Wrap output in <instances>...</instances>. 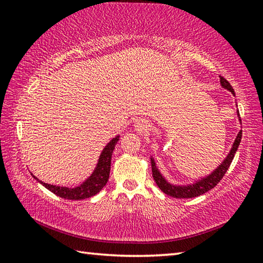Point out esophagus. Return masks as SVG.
<instances>
[{
    "mask_svg": "<svg viewBox=\"0 0 263 263\" xmlns=\"http://www.w3.org/2000/svg\"><path fill=\"white\" fill-rule=\"evenodd\" d=\"M136 128L138 131L144 132L147 130V123H146L144 119H138V121L136 122Z\"/></svg>",
    "mask_w": 263,
    "mask_h": 263,
    "instance_id": "obj_1",
    "label": "esophagus"
}]
</instances>
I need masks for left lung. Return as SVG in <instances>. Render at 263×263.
Segmentation results:
<instances>
[{
  "instance_id": "left-lung-1",
  "label": "left lung",
  "mask_w": 263,
  "mask_h": 263,
  "mask_svg": "<svg viewBox=\"0 0 263 263\" xmlns=\"http://www.w3.org/2000/svg\"><path fill=\"white\" fill-rule=\"evenodd\" d=\"M220 79V84L222 88L228 89L232 94L234 95V90L232 86H231L230 82L228 80L224 79L222 77H219ZM237 114H239V111ZM239 116V115H238ZM239 121L241 122V119L239 117ZM241 136H242V131L240 130L238 133L237 138L232 145V148H231L230 153L228 154V157L224 159L219 166H218L215 171H213L211 174H209L208 176L203 177V179L196 181L195 183L191 184H186V185H175L173 183H169V182L164 179V176L160 173V171L157 167V163H155L154 159L151 157V164H152V174H153V179L155 181V183L160 188V190L163 191L164 194L168 196H172V197L175 198H193V197H197V196H201L203 194H205L206 191L211 190L212 188L219 183L220 180L222 179V176L225 175V173L228 172V169L230 167L231 162L234 158V154L237 152V149L240 145V141H241Z\"/></svg>"
}]
</instances>
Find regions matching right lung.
Listing matches in <instances>:
<instances>
[{"label": "right lung", "mask_w": 263, "mask_h": 263, "mask_svg": "<svg viewBox=\"0 0 263 263\" xmlns=\"http://www.w3.org/2000/svg\"><path fill=\"white\" fill-rule=\"evenodd\" d=\"M119 140V136H116L112 138L108 145L105 146L102 151L100 155L99 161H97L96 167L92 172V174L88 177V179L82 182L81 184L74 188H68V186H59L45 183V182L39 181L33 174L32 175L39 183L43 184L46 189L52 191L53 194L59 196L61 198L65 199H75V201H80V199H86L91 197V196L96 195L97 193L103 189V186L106 184L109 180L110 175V166H111V157H112V152L115 149V146Z\"/></svg>", "instance_id": "obj_1"}]
</instances>
